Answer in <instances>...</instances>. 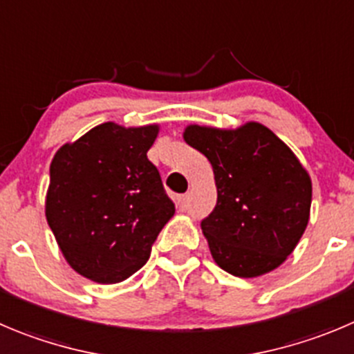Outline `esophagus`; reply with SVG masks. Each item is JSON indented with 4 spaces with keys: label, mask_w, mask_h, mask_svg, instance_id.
Listing matches in <instances>:
<instances>
[{
    "label": "esophagus",
    "mask_w": 354,
    "mask_h": 354,
    "mask_svg": "<svg viewBox=\"0 0 354 354\" xmlns=\"http://www.w3.org/2000/svg\"><path fill=\"white\" fill-rule=\"evenodd\" d=\"M177 203H179L180 210H186V207H187V196H186V194H184V196H179Z\"/></svg>",
    "instance_id": "obj_1"
}]
</instances>
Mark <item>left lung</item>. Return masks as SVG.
Segmentation results:
<instances>
[{
    "instance_id": "obj_1",
    "label": "left lung",
    "mask_w": 354,
    "mask_h": 354,
    "mask_svg": "<svg viewBox=\"0 0 354 354\" xmlns=\"http://www.w3.org/2000/svg\"><path fill=\"white\" fill-rule=\"evenodd\" d=\"M184 140L214 168L217 205L201 231L218 268L255 278L287 261L304 234L313 186L294 151L268 127L187 124Z\"/></svg>"
}]
</instances>
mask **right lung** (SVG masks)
<instances>
[{
  "mask_svg": "<svg viewBox=\"0 0 354 354\" xmlns=\"http://www.w3.org/2000/svg\"><path fill=\"white\" fill-rule=\"evenodd\" d=\"M160 124H97L50 165L45 215L67 264L97 283H120L147 262L175 207L147 160Z\"/></svg>",
  "mask_w": 354,
  "mask_h": 354,
  "instance_id": "right-lung-1",
  "label": "right lung"
}]
</instances>
